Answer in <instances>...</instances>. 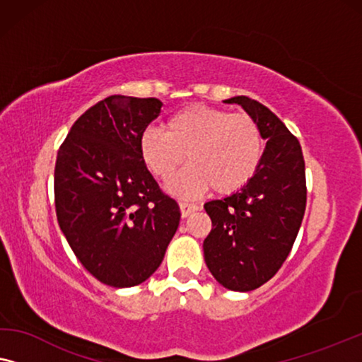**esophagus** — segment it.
<instances>
[{
  "label": "esophagus",
  "instance_id": "1",
  "mask_svg": "<svg viewBox=\"0 0 362 362\" xmlns=\"http://www.w3.org/2000/svg\"><path fill=\"white\" fill-rule=\"evenodd\" d=\"M198 210H200V206L195 205V203L180 202V213H182V216H183V218L190 216L192 213H195V211H198Z\"/></svg>",
  "mask_w": 362,
  "mask_h": 362
}]
</instances>
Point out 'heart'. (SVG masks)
I'll return each mask as SVG.
<instances>
[{
  "label": "heart",
  "instance_id": "obj_1",
  "mask_svg": "<svg viewBox=\"0 0 362 362\" xmlns=\"http://www.w3.org/2000/svg\"><path fill=\"white\" fill-rule=\"evenodd\" d=\"M139 149L147 169L160 180H169L188 156L192 165L169 183L175 195L195 197L210 187L230 195L256 174L262 136L249 115L192 105L170 116L167 131L147 128Z\"/></svg>",
  "mask_w": 362,
  "mask_h": 362
}]
</instances>
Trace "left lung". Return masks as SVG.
<instances>
[{"label": "left lung", "instance_id": "8db88e82", "mask_svg": "<svg viewBox=\"0 0 362 362\" xmlns=\"http://www.w3.org/2000/svg\"><path fill=\"white\" fill-rule=\"evenodd\" d=\"M256 121L266 149L241 190L205 203L211 231L203 241L206 267L218 284L249 292L276 276L302 225L307 187L297 137L271 110L247 96L225 100Z\"/></svg>", "mask_w": 362, "mask_h": 362}]
</instances>
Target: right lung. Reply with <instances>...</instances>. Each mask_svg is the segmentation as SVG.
Segmentation results:
<instances>
[{
    "label": "right lung",
    "mask_w": 362,
    "mask_h": 362,
    "mask_svg": "<svg viewBox=\"0 0 362 362\" xmlns=\"http://www.w3.org/2000/svg\"><path fill=\"white\" fill-rule=\"evenodd\" d=\"M162 101L113 95L86 110L60 146L59 226L78 261L110 287H134L160 266L180 221L142 160V132Z\"/></svg>",
    "instance_id": "1"
}]
</instances>
